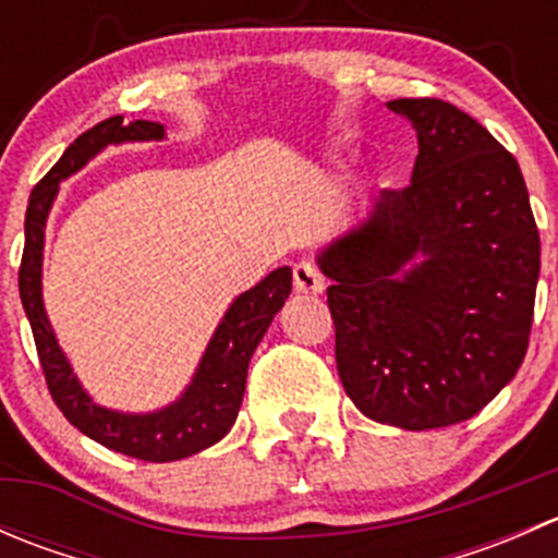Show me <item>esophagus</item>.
Listing matches in <instances>:
<instances>
[{
  "label": "esophagus",
  "instance_id": "obj_1",
  "mask_svg": "<svg viewBox=\"0 0 558 558\" xmlns=\"http://www.w3.org/2000/svg\"><path fill=\"white\" fill-rule=\"evenodd\" d=\"M294 289L300 294H320L326 289L324 275L313 262H300L294 267Z\"/></svg>",
  "mask_w": 558,
  "mask_h": 558
}]
</instances>
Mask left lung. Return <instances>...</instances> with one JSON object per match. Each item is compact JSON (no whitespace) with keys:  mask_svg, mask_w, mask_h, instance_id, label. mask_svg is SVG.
Returning <instances> with one entry per match:
<instances>
[{"mask_svg":"<svg viewBox=\"0 0 558 558\" xmlns=\"http://www.w3.org/2000/svg\"><path fill=\"white\" fill-rule=\"evenodd\" d=\"M388 107L418 134L413 178L318 267L345 393L378 424L424 432L472 418L519 373L539 232L519 161L486 126L442 99Z\"/></svg>","mask_w":558,"mask_h":558,"instance_id":"8db88e82","label":"left lung"}]
</instances>
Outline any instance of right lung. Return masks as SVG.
Here are the masks:
<instances>
[{
    "label": "right lung",
    "mask_w": 558,
    "mask_h": 558,
    "mask_svg": "<svg viewBox=\"0 0 558 558\" xmlns=\"http://www.w3.org/2000/svg\"><path fill=\"white\" fill-rule=\"evenodd\" d=\"M165 126L154 121H123L112 116L83 132L50 172L32 189L26 207V243L19 269L21 302L35 335L37 356L43 364L45 384L56 408L64 413L72 426L99 446L116 453H126L143 461H178L191 453L216 446L232 429L238 410L243 404L247 364L262 342L264 331L272 324L275 313L286 305L291 294V267H278L262 283L240 294L232 302L223 320L218 324L194 380L178 402L167 404L156 413H118L92 402L83 386L77 384L64 351L56 342L50 320L43 305V245L45 221L50 205L59 194V183L88 165V159L118 143H143L161 140Z\"/></svg>",
    "instance_id": "right-lung-1"
}]
</instances>
